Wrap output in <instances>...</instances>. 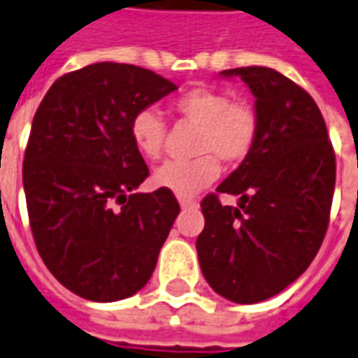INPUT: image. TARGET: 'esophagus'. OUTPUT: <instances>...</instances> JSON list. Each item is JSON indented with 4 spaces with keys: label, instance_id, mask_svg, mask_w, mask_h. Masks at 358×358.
Here are the masks:
<instances>
[{
    "label": "esophagus",
    "instance_id": "34e87169",
    "mask_svg": "<svg viewBox=\"0 0 358 358\" xmlns=\"http://www.w3.org/2000/svg\"><path fill=\"white\" fill-rule=\"evenodd\" d=\"M178 201L182 210H188V208H196V206H198V201H196L194 198H184V196H180Z\"/></svg>",
    "mask_w": 358,
    "mask_h": 358
}]
</instances>
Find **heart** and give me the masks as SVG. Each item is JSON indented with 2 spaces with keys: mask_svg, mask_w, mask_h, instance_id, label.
<instances>
[{
  "mask_svg": "<svg viewBox=\"0 0 358 358\" xmlns=\"http://www.w3.org/2000/svg\"><path fill=\"white\" fill-rule=\"evenodd\" d=\"M174 113L180 119L198 125L192 160H170L162 164L152 182L178 194L194 196L208 188L220 176V159L227 164H239L250 155L259 135V115L247 101H233L225 90L194 87L174 99ZM131 137L137 150L148 160H157L164 152L166 123L159 109L143 108L131 119Z\"/></svg>",
  "mask_w": 358,
  "mask_h": 358,
  "instance_id": "b5f03b06",
  "label": "heart"
}]
</instances>
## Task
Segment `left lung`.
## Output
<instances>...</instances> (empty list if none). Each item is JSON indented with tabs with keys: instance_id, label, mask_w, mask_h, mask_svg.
<instances>
[{
	"instance_id": "obj_1",
	"label": "left lung",
	"mask_w": 358,
	"mask_h": 358,
	"mask_svg": "<svg viewBox=\"0 0 358 358\" xmlns=\"http://www.w3.org/2000/svg\"><path fill=\"white\" fill-rule=\"evenodd\" d=\"M255 96L259 135L250 155L217 186L239 195L235 208L206 196L196 241L206 280L235 303L276 296L322 247L335 189V152L322 111L290 78L264 66L223 70Z\"/></svg>"
}]
</instances>
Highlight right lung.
I'll return each mask as SVG.
<instances>
[{
	"mask_svg": "<svg viewBox=\"0 0 358 358\" xmlns=\"http://www.w3.org/2000/svg\"><path fill=\"white\" fill-rule=\"evenodd\" d=\"M174 90L147 68L97 62L58 78L36 109L23 160L31 231L46 268L84 300L137 294L180 213L169 189L135 192L148 169L131 137L138 109Z\"/></svg>",
	"mask_w": 358,
	"mask_h": 358,
	"instance_id": "right-lung-1",
	"label": "right lung"
}]
</instances>
